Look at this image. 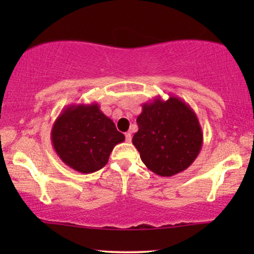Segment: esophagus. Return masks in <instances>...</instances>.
Instances as JSON below:
<instances>
[{"label": "esophagus", "instance_id": "obj_1", "mask_svg": "<svg viewBox=\"0 0 254 254\" xmlns=\"http://www.w3.org/2000/svg\"><path fill=\"white\" fill-rule=\"evenodd\" d=\"M131 138H132V136H131V132H125V141H127V143H130Z\"/></svg>", "mask_w": 254, "mask_h": 254}]
</instances>
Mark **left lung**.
I'll list each match as a JSON object with an SVG mask.
<instances>
[{
    "instance_id": "left-lung-1",
    "label": "left lung",
    "mask_w": 254,
    "mask_h": 254,
    "mask_svg": "<svg viewBox=\"0 0 254 254\" xmlns=\"http://www.w3.org/2000/svg\"><path fill=\"white\" fill-rule=\"evenodd\" d=\"M132 144L151 172L172 177L190 167L203 145V131L190 105L171 95L142 105Z\"/></svg>"
}]
</instances>
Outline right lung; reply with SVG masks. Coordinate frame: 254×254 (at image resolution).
Returning <instances> with one entry per match:
<instances>
[{
    "label": "right lung",
    "mask_w": 254,
    "mask_h": 254,
    "mask_svg": "<svg viewBox=\"0 0 254 254\" xmlns=\"http://www.w3.org/2000/svg\"><path fill=\"white\" fill-rule=\"evenodd\" d=\"M124 139L97 103L68 105L51 129V142L60 159L84 174L101 170L115 145Z\"/></svg>",
    "instance_id": "1"
}]
</instances>
